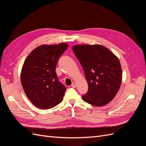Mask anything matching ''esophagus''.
<instances>
[{
  "label": "esophagus",
  "mask_w": 146,
  "mask_h": 146,
  "mask_svg": "<svg viewBox=\"0 0 146 146\" xmlns=\"http://www.w3.org/2000/svg\"><path fill=\"white\" fill-rule=\"evenodd\" d=\"M71 86H72V88H76V86H77V84H76V83L73 82V83H72Z\"/></svg>",
  "instance_id": "esophagus-1"
}]
</instances>
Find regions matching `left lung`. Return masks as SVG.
Returning <instances> with one entry per match:
<instances>
[{"instance_id": "1", "label": "left lung", "mask_w": 146, "mask_h": 146, "mask_svg": "<svg viewBox=\"0 0 146 146\" xmlns=\"http://www.w3.org/2000/svg\"><path fill=\"white\" fill-rule=\"evenodd\" d=\"M81 64L88 85L83 100L102 107L115 97L121 86L122 69L117 57L101 45H76L72 47Z\"/></svg>"}]
</instances>
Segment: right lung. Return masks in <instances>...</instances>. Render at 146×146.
Returning <instances> with one entry per match:
<instances>
[{
	"label": "right lung",
	"mask_w": 146,
	"mask_h": 146,
	"mask_svg": "<svg viewBox=\"0 0 146 146\" xmlns=\"http://www.w3.org/2000/svg\"><path fill=\"white\" fill-rule=\"evenodd\" d=\"M67 43L42 45L30 53L23 64L21 81L25 93L36 107L54 108L62 102L66 87L59 81L55 72Z\"/></svg>",
	"instance_id": "right-lung-1"
}]
</instances>
